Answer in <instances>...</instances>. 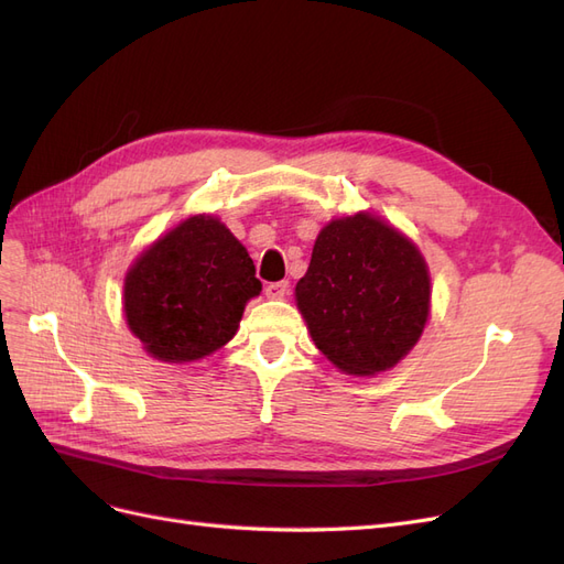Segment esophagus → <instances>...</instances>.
Returning a JSON list of instances; mask_svg holds the SVG:
<instances>
[{"label": "esophagus", "instance_id": "34e87169", "mask_svg": "<svg viewBox=\"0 0 564 564\" xmlns=\"http://www.w3.org/2000/svg\"><path fill=\"white\" fill-rule=\"evenodd\" d=\"M286 294H289V282H286V280H282V282H270V284L265 286V296L272 299V301H280V299H284Z\"/></svg>", "mask_w": 564, "mask_h": 564}]
</instances>
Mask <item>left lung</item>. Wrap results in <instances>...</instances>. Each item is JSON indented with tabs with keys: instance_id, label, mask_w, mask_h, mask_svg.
<instances>
[{
	"instance_id": "obj_1",
	"label": "left lung",
	"mask_w": 564,
	"mask_h": 564,
	"mask_svg": "<svg viewBox=\"0 0 564 564\" xmlns=\"http://www.w3.org/2000/svg\"><path fill=\"white\" fill-rule=\"evenodd\" d=\"M313 344L348 377H377L409 355L431 317L421 249L381 216L332 218L294 289Z\"/></svg>"
}]
</instances>
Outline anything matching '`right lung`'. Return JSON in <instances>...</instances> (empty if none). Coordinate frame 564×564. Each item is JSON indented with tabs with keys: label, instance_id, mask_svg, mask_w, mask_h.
I'll use <instances>...</instances> for the list:
<instances>
[{
	"label": "right lung",
	"instance_id": "1",
	"mask_svg": "<svg viewBox=\"0 0 564 564\" xmlns=\"http://www.w3.org/2000/svg\"><path fill=\"white\" fill-rule=\"evenodd\" d=\"M261 294L247 247L220 218L195 214L141 251L124 278V319L143 350L185 365L224 348Z\"/></svg>",
	"mask_w": 564,
	"mask_h": 564
}]
</instances>
